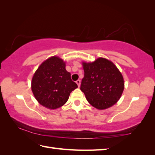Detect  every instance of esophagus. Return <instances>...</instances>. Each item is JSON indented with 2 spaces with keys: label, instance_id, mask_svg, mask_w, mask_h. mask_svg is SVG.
Returning a JSON list of instances; mask_svg holds the SVG:
<instances>
[{
  "label": "esophagus",
  "instance_id": "obj_1",
  "mask_svg": "<svg viewBox=\"0 0 155 155\" xmlns=\"http://www.w3.org/2000/svg\"><path fill=\"white\" fill-rule=\"evenodd\" d=\"M76 83H77V84L78 87H80V85H81V81L80 80H77V81H76Z\"/></svg>",
  "mask_w": 155,
  "mask_h": 155
}]
</instances>
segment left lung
I'll return each mask as SVG.
<instances>
[{
  "label": "left lung",
  "instance_id": "obj_1",
  "mask_svg": "<svg viewBox=\"0 0 155 155\" xmlns=\"http://www.w3.org/2000/svg\"><path fill=\"white\" fill-rule=\"evenodd\" d=\"M84 77L81 90L89 103L104 110L113 106L124 89L121 73L112 61L100 58L92 63H83Z\"/></svg>",
  "mask_w": 155,
  "mask_h": 155
}]
</instances>
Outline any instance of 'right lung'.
Masks as SVG:
<instances>
[{"label": "right lung", "instance_id": "1", "mask_svg": "<svg viewBox=\"0 0 155 155\" xmlns=\"http://www.w3.org/2000/svg\"><path fill=\"white\" fill-rule=\"evenodd\" d=\"M65 62L53 56L41 64L32 80V91L41 105L50 109L63 106L77 84L66 70Z\"/></svg>", "mask_w": 155, "mask_h": 155}]
</instances>
